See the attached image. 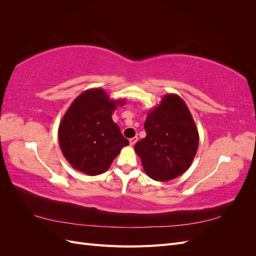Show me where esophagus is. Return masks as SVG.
I'll return each instance as SVG.
<instances>
[{
    "label": "esophagus",
    "mask_w": 256,
    "mask_h": 256,
    "mask_svg": "<svg viewBox=\"0 0 256 256\" xmlns=\"http://www.w3.org/2000/svg\"><path fill=\"white\" fill-rule=\"evenodd\" d=\"M136 141H138V136H134V138H131L130 140H129V143H130V145H134L136 143Z\"/></svg>",
    "instance_id": "1"
}]
</instances>
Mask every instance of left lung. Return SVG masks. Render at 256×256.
I'll use <instances>...</instances> for the list:
<instances>
[{"mask_svg":"<svg viewBox=\"0 0 256 256\" xmlns=\"http://www.w3.org/2000/svg\"><path fill=\"white\" fill-rule=\"evenodd\" d=\"M146 136L134 145L145 173L157 182L180 176L191 166L198 147V131L184 100L166 94L147 114Z\"/></svg>","mask_w":256,"mask_h":256,"instance_id":"1","label":"left lung"}]
</instances>
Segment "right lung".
Segmentation results:
<instances>
[{"mask_svg": "<svg viewBox=\"0 0 256 256\" xmlns=\"http://www.w3.org/2000/svg\"><path fill=\"white\" fill-rule=\"evenodd\" d=\"M125 102V99H110L104 88H90L68 108L58 126V143L76 171L90 176L104 173L129 144L112 120L114 110Z\"/></svg>", "mask_w": 256, "mask_h": 256, "instance_id": "right-lung-1", "label": "right lung"}]
</instances>
